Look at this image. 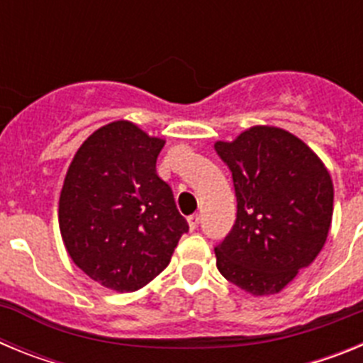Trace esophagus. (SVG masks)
Returning <instances> with one entry per match:
<instances>
[{
    "label": "esophagus",
    "instance_id": "34e87169",
    "mask_svg": "<svg viewBox=\"0 0 363 363\" xmlns=\"http://www.w3.org/2000/svg\"><path fill=\"white\" fill-rule=\"evenodd\" d=\"M198 225H200V216H198V214L189 216V227H191V230L198 229Z\"/></svg>",
    "mask_w": 363,
    "mask_h": 363
}]
</instances>
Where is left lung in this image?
Wrapping results in <instances>:
<instances>
[{
    "label": "left lung",
    "mask_w": 363,
    "mask_h": 363,
    "mask_svg": "<svg viewBox=\"0 0 363 363\" xmlns=\"http://www.w3.org/2000/svg\"><path fill=\"white\" fill-rule=\"evenodd\" d=\"M214 149L233 172L238 201L233 230L214 249L218 271L252 296L280 293L325 245L331 174L307 143L271 125Z\"/></svg>",
    "instance_id": "1"
}]
</instances>
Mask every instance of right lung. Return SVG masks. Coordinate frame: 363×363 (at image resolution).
<instances>
[{"label":"right lung","instance_id":"add662e5","mask_svg":"<svg viewBox=\"0 0 363 363\" xmlns=\"http://www.w3.org/2000/svg\"><path fill=\"white\" fill-rule=\"evenodd\" d=\"M163 145V138L118 120L86 138L67 169L57 209L62 240L74 264L107 289H142L189 230L156 172Z\"/></svg>","mask_w":363,"mask_h":363}]
</instances>
